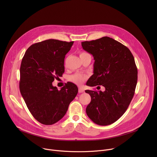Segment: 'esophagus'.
I'll return each instance as SVG.
<instances>
[{"label": "esophagus", "mask_w": 157, "mask_h": 157, "mask_svg": "<svg viewBox=\"0 0 157 157\" xmlns=\"http://www.w3.org/2000/svg\"><path fill=\"white\" fill-rule=\"evenodd\" d=\"M84 89L82 87H79V93H84Z\"/></svg>", "instance_id": "1"}]
</instances>
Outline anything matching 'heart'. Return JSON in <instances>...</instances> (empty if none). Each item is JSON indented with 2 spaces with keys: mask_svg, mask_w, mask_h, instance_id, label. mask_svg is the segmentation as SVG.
I'll return each mask as SVG.
<instances>
[{
  "mask_svg": "<svg viewBox=\"0 0 157 157\" xmlns=\"http://www.w3.org/2000/svg\"><path fill=\"white\" fill-rule=\"evenodd\" d=\"M86 55H88V53L85 52H81L79 53L80 57L81 56H83ZM87 75L77 73H75V74L71 75L69 78V79L71 82H74V83H75L76 84L80 85L82 83H83L87 79Z\"/></svg>",
  "mask_w": 157,
  "mask_h": 157,
  "instance_id": "1",
  "label": "heart"
}]
</instances>
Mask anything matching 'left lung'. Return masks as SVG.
<instances>
[{"mask_svg": "<svg viewBox=\"0 0 157 157\" xmlns=\"http://www.w3.org/2000/svg\"><path fill=\"white\" fill-rule=\"evenodd\" d=\"M81 45L95 60L94 74L86 84L105 89L104 92L85 91L91 98L86 114L96 124H113L125 113L135 93L138 73L135 59L127 47L108 36L83 41Z\"/></svg>", "mask_w": 157, "mask_h": 157, "instance_id": "obj_1", "label": "left lung"}]
</instances>
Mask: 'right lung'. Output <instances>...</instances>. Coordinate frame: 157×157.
<instances>
[{
  "mask_svg": "<svg viewBox=\"0 0 157 157\" xmlns=\"http://www.w3.org/2000/svg\"><path fill=\"white\" fill-rule=\"evenodd\" d=\"M74 41L47 40L33 44L22 58L20 93L33 117L44 125L61 119L75 98L78 89L72 82L58 90L52 85L64 72V61Z\"/></svg>",
  "mask_w": 157,
  "mask_h": 157,
  "instance_id": "right-lung-1",
  "label": "right lung"
}]
</instances>
